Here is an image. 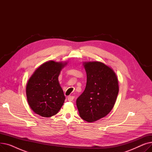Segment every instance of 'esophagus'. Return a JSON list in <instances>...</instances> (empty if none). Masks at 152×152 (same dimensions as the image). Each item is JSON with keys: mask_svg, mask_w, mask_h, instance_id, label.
Here are the masks:
<instances>
[{"mask_svg": "<svg viewBox=\"0 0 152 152\" xmlns=\"http://www.w3.org/2000/svg\"><path fill=\"white\" fill-rule=\"evenodd\" d=\"M74 98H75L74 96H68V100L69 102H72V101L74 100Z\"/></svg>", "mask_w": 152, "mask_h": 152, "instance_id": "1", "label": "esophagus"}]
</instances>
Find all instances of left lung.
<instances>
[{"label":"left lung","instance_id":"left-lung-1","mask_svg":"<svg viewBox=\"0 0 152 152\" xmlns=\"http://www.w3.org/2000/svg\"><path fill=\"white\" fill-rule=\"evenodd\" d=\"M87 74L84 91L76 100L79 115L87 122L107 116L113 108L119 92L114 71L100 61L83 63Z\"/></svg>","mask_w":152,"mask_h":152}]
</instances>
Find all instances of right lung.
<instances>
[{
	"instance_id": "1",
	"label": "right lung",
	"mask_w": 152,
	"mask_h": 152,
	"mask_svg": "<svg viewBox=\"0 0 152 152\" xmlns=\"http://www.w3.org/2000/svg\"><path fill=\"white\" fill-rule=\"evenodd\" d=\"M66 62L50 60L40 66L26 84L28 104L34 112L43 117L57 114L65 102V97L58 82L61 69Z\"/></svg>"
}]
</instances>
